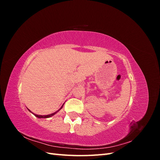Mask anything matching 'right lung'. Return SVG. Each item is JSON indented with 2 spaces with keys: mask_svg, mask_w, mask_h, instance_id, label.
I'll use <instances>...</instances> for the list:
<instances>
[{
  "mask_svg": "<svg viewBox=\"0 0 160 160\" xmlns=\"http://www.w3.org/2000/svg\"><path fill=\"white\" fill-rule=\"evenodd\" d=\"M63 105H64V104H63ZM63 105H62L61 106V108H60L59 110H58L57 111H56V112H55V113H51V114H49V115H37V114H35V113H32L31 111L29 109H28V110L29 111H31V112L32 113H33V115H35L36 116V117H37V118H51V117H52V115H54L55 114H56V113L58 112V111H60V110L62 109V106H63Z\"/></svg>",
  "mask_w": 160,
  "mask_h": 160,
  "instance_id": "add662e5",
  "label": "right lung"
}]
</instances>
